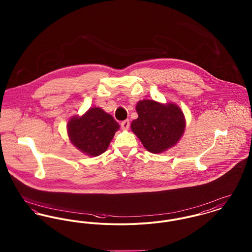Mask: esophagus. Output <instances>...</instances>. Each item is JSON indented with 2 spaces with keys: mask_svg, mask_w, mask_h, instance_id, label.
I'll return each instance as SVG.
<instances>
[{
  "mask_svg": "<svg viewBox=\"0 0 252 252\" xmlns=\"http://www.w3.org/2000/svg\"><path fill=\"white\" fill-rule=\"evenodd\" d=\"M129 121L128 120H125V121H123L122 123H121V127H122V129H124V130H126V129H128V127H129Z\"/></svg>",
  "mask_w": 252,
  "mask_h": 252,
  "instance_id": "1",
  "label": "esophagus"
}]
</instances>
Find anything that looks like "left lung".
I'll return each instance as SVG.
<instances>
[{
	"mask_svg": "<svg viewBox=\"0 0 252 252\" xmlns=\"http://www.w3.org/2000/svg\"><path fill=\"white\" fill-rule=\"evenodd\" d=\"M138 118L131 123V130L151 153H162L178 143L185 132L186 120L177 104H163L143 100L136 105Z\"/></svg>",
	"mask_w": 252,
	"mask_h": 252,
	"instance_id": "left-lung-1",
	"label": "left lung"
}]
</instances>
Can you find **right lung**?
I'll use <instances>...</instances> for the list:
<instances>
[{
    "instance_id": "1",
    "label": "right lung",
    "mask_w": 252,
    "mask_h": 252,
    "mask_svg": "<svg viewBox=\"0 0 252 252\" xmlns=\"http://www.w3.org/2000/svg\"><path fill=\"white\" fill-rule=\"evenodd\" d=\"M118 123L100 107H91L81 117L74 116L67 124L70 142L88 156H99L107 149Z\"/></svg>"
}]
</instances>
